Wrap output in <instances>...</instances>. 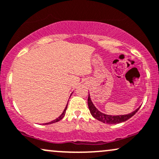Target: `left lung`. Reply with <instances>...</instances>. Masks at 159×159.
I'll list each match as a JSON object with an SVG mask.
<instances>
[{"label": "left lung", "mask_w": 159, "mask_h": 159, "mask_svg": "<svg viewBox=\"0 0 159 159\" xmlns=\"http://www.w3.org/2000/svg\"><path fill=\"white\" fill-rule=\"evenodd\" d=\"M88 107L90 109V114L93 116V118H95L96 119L99 120V121L103 122V123L106 124H111V125H114V124H118L121 123V122H124L127 120H128L129 118H131L132 116H134L136 113L137 112V111L139 110V108L137 109H136L135 111L133 112L130 113L128 115H123V116H109V115L103 114V113L100 112L97 108L94 106V105L92 102L91 99H90V94H88Z\"/></svg>", "instance_id": "left-lung-1"}]
</instances>
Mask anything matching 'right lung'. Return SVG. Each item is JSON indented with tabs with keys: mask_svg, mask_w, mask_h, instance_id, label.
I'll return each mask as SVG.
<instances>
[{
	"mask_svg": "<svg viewBox=\"0 0 159 159\" xmlns=\"http://www.w3.org/2000/svg\"><path fill=\"white\" fill-rule=\"evenodd\" d=\"M67 106H68V104H67ZM67 106H66V109H64L63 112H62V115H61V116H60V117H58V118H57V119L53 120V121H52L49 122V123H46V125H50V124H53V123H55V122H57V121H60V120H61V119H62V118H63V117H64V116H65V114H66V109H67Z\"/></svg>",
	"mask_w": 159,
	"mask_h": 159,
	"instance_id": "1",
	"label": "right lung"
}]
</instances>
